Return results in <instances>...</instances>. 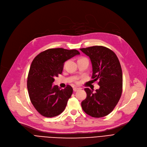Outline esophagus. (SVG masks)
Wrapping results in <instances>:
<instances>
[{"label":"esophagus","mask_w":147,"mask_h":147,"mask_svg":"<svg viewBox=\"0 0 147 147\" xmlns=\"http://www.w3.org/2000/svg\"><path fill=\"white\" fill-rule=\"evenodd\" d=\"M79 89V88H73V91L74 92H77Z\"/></svg>","instance_id":"1"}]
</instances>
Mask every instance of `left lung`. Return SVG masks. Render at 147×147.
<instances>
[{
    "label": "left lung",
    "mask_w": 147,
    "mask_h": 147,
    "mask_svg": "<svg viewBox=\"0 0 147 147\" xmlns=\"http://www.w3.org/2000/svg\"><path fill=\"white\" fill-rule=\"evenodd\" d=\"M88 56L92 65V79L98 80L99 89L85 88L87 96L82 102L83 110L87 114L100 118L109 114L121 97L123 74L119 60L111 49L102 46L80 49Z\"/></svg>",
    "instance_id": "1"
}]
</instances>
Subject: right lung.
Here are the masks:
<instances>
[{"label": "right lung", "instance_id": "1", "mask_svg": "<svg viewBox=\"0 0 147 147\" xmlns=\"http://www.w3.org/2000/svg\"><path fill=\"white\" fill-rule=\"evenodd\" d=\"M79 54L76 49H49L32 61L27 78L28 95L34 107L43 116L55 117L65 110L73 88L67 85L61 89L52 83L54 78L63 72L65 62Z\"/></svg>", "mask_w": 147, "mask_h": 147}]
</instances>
